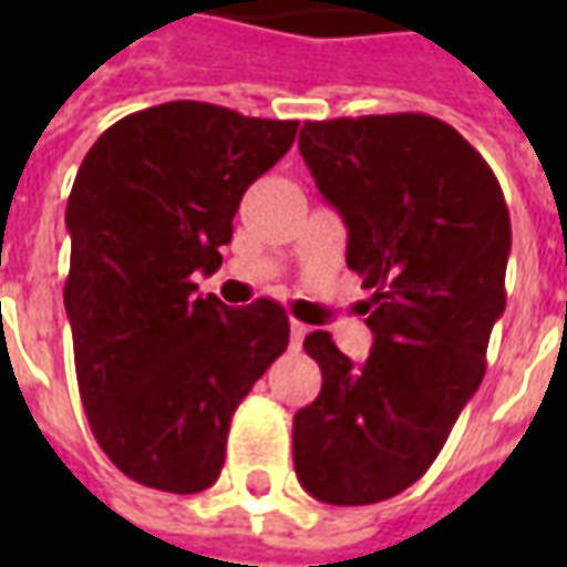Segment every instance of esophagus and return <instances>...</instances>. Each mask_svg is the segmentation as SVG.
I'll return each mask as SVG.
<instances>
[{"mask_svg":"<svg viewBox=\"0 0 567 567\" xmlns=\"http://www.w3.org/2000/svg\"><path fill=\"white\" fill-rule=\"evenodd\" d=\"M309 333V328L303 324V321H291V352H297L300 349V343H303V337Z\"/></svg>","mask_w":567,"mask_h":567,"instance_id":"1","label":"esophagus"}]
</instances>
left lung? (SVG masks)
<instances>
[{"label":"left lung","instance_id":"obj_1","mask_svg":"<svg viewBox=\"0 0 567 567\" xmlns=\"http://www.w3.org/2000/svg\"><path fill=\"white\" fill-rule=\"evenodd\" d=\"M300 154L349 227L373 349L352 364L328 331L303 340L321 392L295 416V471L324 504H377L425 474L483 382L511 212L480 151L422 112L307 121Z\"/></svg>","mask_w":567,"mask_h":567}]
</instances>
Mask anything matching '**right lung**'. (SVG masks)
Returning <instances> with one entry per match:
<instances>
[{
  "instance_id": "1",
  "label": "right lung",
  "mask_w": 567,
  "mask_h": 567,
  "mask_svg": "<svg viewBox=\"0 0 567 567\" xmlns=\"http://www.w3.org/2000/svg\"><path fill=\"white\" fill-rule=\"evenodd\" d=\"M297 121L163 103L93 142L69 194L66 316L100 450L142 486L194 495L224 467L236 406L288 346L276 300L224 307L215 272L246 187L295 145Z\"/></svg>"
}]
</instances>
